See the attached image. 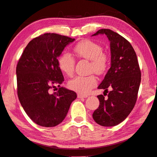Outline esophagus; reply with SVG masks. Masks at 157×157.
<instances>
[{
    "mask_svg": "<svg viewBox=\"0 0 157 157\" xmlns=\"http://www.w3.org/2000/svg\"><path fill=\"white\" fill-rule=\"evenodd\" d=\"M78 98H86L87 95H83L81 94H78Z\"/></svg>",
    "mask_w": 157,
    "mask_h": 157,
    "instance_id": "obj_1",
    "label": "esophagus"
}]
</instances>
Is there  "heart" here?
Masks as SVG:
<instances>
[{
  "instance_id": "1",
  "label": "heart",
  "mask_w": 157,
  "mask_h": 157,
  "mask_svg": "<svg viewBox=\"0 0 157 157\" xmlns=\"http://www.w3.org/2000/svg\"><path fill=\"white\" fill-rule=\"evenodd\" d=\"M75 56L78 58L90 60V71L98 75L106 71L108 59L106 53L103 52L101 45L90 40H84L78 42L73 49ZM59 69L67 76H72L75 71V59L67 52H63L58 58ZM98 84L96 77L92 75L88 76H77L68 83V86L79 94L86 95Z\"/></svg>"
}]
</instances>
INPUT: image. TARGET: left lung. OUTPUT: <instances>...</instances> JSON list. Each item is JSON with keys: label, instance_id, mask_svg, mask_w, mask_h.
Masks as SVG:
<instances>
[{"label": "left lung", "instance_id": "1", "mask_svg": "<svg viewBox=\"0 0 157 157\" xmlns=\"http://www.w3.org/2000/svg\"><path fill=\"white\" fill-rule=\"evenodd\" d=\"M105 34L110 41L111 66L99 89L108 91V98H98L99 106L93 118L102 126H117L129 115L136 104L141 82V71L136 53L126 38L110 29H99L93 36Z\"/></svg>", "mask_w": 157, "mask_h": 157}]
</instances>
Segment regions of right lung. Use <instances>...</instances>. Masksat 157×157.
Listing matches in <instances>:
<instances>
[{
  "instance_id": "1",
  "label": "right lung",
  "mask_w": 157,
  "mask_h": 157,
  "mask_svg": "<svg viewBox=\"0 0 157 157\" xmlns=\"http://www.w3.org/2000/svg\"><path fill=\"white\" fill-rule=\"evenodd\" d=\"M74 38L57 33H44L31 40L16 67L17 93L27 115L43 127L56 126L64 120L76 93L63 87L51 94L57 84L60 86L64 76L58 57Z\"/></svg>"
}]
</instances>
